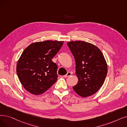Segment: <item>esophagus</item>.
<instances>
[{"mask_svg":"<svg viewBox=\"0 0 127 127\" xmlns=\"http://www.w3.org/2000/svg\"><path fill=\"white\" fill-rule=\"evenodd\" d=\"M70 75H71V73L70 72V71H68V72H67V73L65 75L63 76L64 77H65V78H66V77H69L70 76Z\"/></svg>","mask_w":127,"mask_h":127,"instance_id":"esophagus-1","label":"esophagus"}]
</instances>
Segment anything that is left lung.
I'll return each instance as SVG.
<instances>
[{
    "label": "left lung",
    "instance_id": "8db88e82",
    "mask_svg": "<svg viewBox=\"0 0 127 127\" xmlns=\"http://www.w3.org/2000/svg\"><path fill=\"white\" fill-rule=\"evenodd\" d=\"M67 46L74 57L78 78L74 90L84 97L94 95L103 85L107 73L103 53L97 47L85 41H69Z\"/></svg>",
    "mask_w": 127,
    "mask_h": 127
}]
</instances>
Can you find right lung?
<instances>
[{
	"label": "right lung",
	"mask_w": 127,
	"mask_h": 127,
	"mask_svg": "<svg viewBox=\"0 0 127 127\" xmlns=\"http://www.w3.org/2000/svg\"><path fill=\"white\" fill-rule=\"evenodd\" d=\"M64 41L46 40L32 43L22 53L16 66L21 84L32 94L46 92L58 79V65L52 59Z\"/></svg>",
	"instance_id": "right-lung-1"
}]
</instances>
